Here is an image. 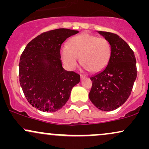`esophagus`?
<instances>
[{"instance_id":"esophagus-1","label":"esophagus","mask_w":149,"mask_h":149,"mask_svg":"<svg viewBox=\"0 0 149 149\" xmlns=\"http://www.w3.org/2000/svg\"><path fill=\"white\" fill-rule=\"evenodd\" d=\"M87 77L85 76H83V75H80V80H83L85 78H86Z\"/></svg>"}]
</instances>
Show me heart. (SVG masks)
<instances>
[{
  "label": "heart",
  "mask_w": 149,
  "mask_h": 149,
  "mask_svg": "<svg viewBox=\"0 0 149 149\" xmlns=\"http://www.w3.org/2000/svg\"><path fill=\"white\" fill-rule=\"evenodd\" d=\"M111 54L109 40L88 33L73 37L69 45L64 44L60 48L61 60L69 70L78 66L80 57V63L85 69L98 72L107 66Z\"/></svg>",
  "instance_id": "1"
}]
</instances>
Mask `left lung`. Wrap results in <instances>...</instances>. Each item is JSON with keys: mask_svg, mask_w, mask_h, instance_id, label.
Masks as SVG:
<instances>
[{"mask_svg": "<svg viewBox=\"0 0 149 149\" xmlns=\"http://www.w3.org/2000/svg\"><path fill=\"white\" fill-rule=\"evenodd\" d=\"M98 33L110 42L111 54L107 67L90 78L89 98L99 109L110 111L122 106L130 95L137 74L136 59L132 49L117 34Z\"/></svg>", "mask_w": 149, "mask_h": 149, "instance_id": "obj_1", "label": "left lung"}]
</instances>
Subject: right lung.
Wrapping results in <instances>:
<instances>
[{"label": "right lung", "mask_w": 149, "mask_h": 149, "mask_svg": "<svg viewBox=\"0 0 149 149\" xmlns=\"http://www.w3.org/2000/svg\"><path fill=\"white\" fill-rule=\"evenodd\" d=\"M78 31L57 29L42 33L27 44L19 64V83L27 101L43 112H55L69 100L80 75L62 67L61 44Z\"/></svg>", "instance_id": "add662e5"}]
</instances>
